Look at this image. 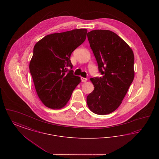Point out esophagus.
Here are the masks:
<instances>
[{"mask_svg":"<svg viewBox=\"0 0 159 159\" xmlns=\"http://www.w3.org/2000/svg\"><path fill=\"white\" fill-rule=\"evenodd\" d=\"M81 80H82V82H85L87 81V79L86 78H84V77H81Z\"/></svg>","mask_w":159,"mask_h":159,"instance_id":"obj_1","label":"esophagus"}]
</instances>
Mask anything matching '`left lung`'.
Here are the masks:
<instances>
[{"instance_id":"1","label":"left lung","mask_w":159,"mask_h":159,"mask_svg":"<svg viewBox=\"0 0 159 159\" xmlns=\"http://www.w3.org/2000/svg\"><path fill=\"white\" fill-rule=\"evenodd\" d=\"M87 36L103 76L90 79L94 90L88 95L86 102L93 113L106 115L120 106L134 80V55L130 47L111 31L92 30Z\"/></svg>"}]
</instances>
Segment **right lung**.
I'll return each mask as SVG.
<instances>
[{"mask_svg": "<svg viewBox=\"0 0 159 159\" xmlns=\"http://www.w3.org/2000/svg\"><path fill=\"white\" fill-rule=\"evenodd\" d=\"M87 30L79 29L47 35L34 46L29 68L38 97L52 109H61L67 104L73 91L81 82L75 76L71 54L82 44Z\"/></svg>", "mask_w": 159, "mask_h": 159, "instance_id": "obj_1", "label": "right lung"}]
</instances>
